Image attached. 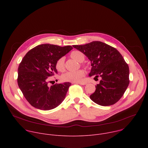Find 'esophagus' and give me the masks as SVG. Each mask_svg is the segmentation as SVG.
Masks as SVG:
<instances>
[{"mask_svg": "<svg viewBox=\"0 0 148 148\" xmlns=\"http://www.w3.org/2000/svg\"><path fill=\"white\" fill-rule=\"evenodd\" d=\"M78 84H80V85H82V86L86 85V84H87V83L85 82H78Z\"/></svg>", "mask_w": 148, "mask_h": 148, "instance_id": "obj_1", "label": "esophagus"}]
</instances>
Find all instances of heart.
Instances as JSON below:
<instances>
[{
  "instance_id": "1",
  "label": "heart",
  "mask_w": 148,
  "mask_h": 148,
  "mask_svg": "<svg viewBox=\"0 0 148 148\" xmlns=\"http://www.w3.org/2000/svg\"><path fill=\"white\" fill-rule=\"evenodd\" d=\"M71 57L78 62H82L84 60V56L82 53L79 51L75 50L71 52ZM64 57L59 58L56 64V67L58 71H62L64 69ZM85 75L84 71L82 70H78L77 71H67L62 75V80L72 82H80L82 77Z\"/></svg>"
}]
</instances>
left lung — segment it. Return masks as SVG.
<instances>
[{
  "mask_svg": "<svg viewBox=\"0 0 148 148\" xmlns=\"http://www.w3.org/2000/svg\"><path fill=\"white\" fill-rule=\"evenodd\" d=\"M73 46L91 61L92 67L89 76L101 78L95 92L90 96V99L101 106H110L118 102L130 83L129 67L120 53L98 41Z\"/></svg>",
  "mask_w": 148,
  "mask_h": 148,
  "instance_id": "left-lung-1",
  "label": "left lung"
}]
</instances>
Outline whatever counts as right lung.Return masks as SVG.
<instances>
[{"instance_id":"right-lung-1","label":"right lung","mask_w":148,"mask_h":148,"mask_svg":"<svg viewBox=\"0 0 148 148\" xmlns=\"http://www.w3.org/2000/svg\"><path fill=\"white\" fill-rule=\"evenodd\" d=\"M73 48L50 44L38 45L25 56L18 68V86L27 101L36 108L50 110L64 101L71 83L48 86L49 77L57 74V60Z\"/></svg>"}]
</instances>
